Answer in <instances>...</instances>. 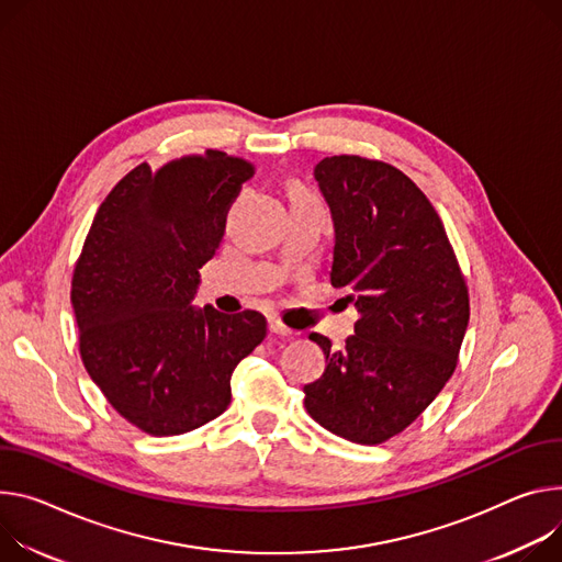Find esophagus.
<instances>
[{"mask_svg": "<svg viewBox=\"0 0 562 562\" xmlns=\"http://www.w3.org/2000/svg\"><path fill=\"white\" fill-rule=\"evenodd\" d=\"M269 331L271 334H278V336H291L293 331L289 327H284L278 318H269Z\"/></svg>", "mask_w": 562, "mask_h": 562, "instance_id": "esophagus-1", "label": "esophagus"}]
</instances>
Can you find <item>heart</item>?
Here are the masks:
<instances>
[{
	"instance_id": "1",
	"label": "heart",
	"mask_w": 562,
	"mask_h": 562,
	"mask_svg": "<svg viewBox=\"0 0 562 562\" xmlns=\"http://www.w3.org/2000/svg\"><path fill=\"white\" fill-rule=\"evenodd\" d=\"M300 196H310V194L304 192L302 188H297V186H295V188H291V199H300Z\"/></svg>"
}]
</instances>
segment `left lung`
<instances>
[{"label": "left lung", "mask_w": 562, "mask_h": 562, "mask_svg": "<svg viewBox=\"0 0 562 562\" xmlns=\"http://www.w3.org/2000/svg\"><path fill=\"white\" fill-rule=\"evenodd\" d=\"M314 177L334 220L331 284L361 318L345 347L312 334L323 376L304 407L353 443H381L411 426L454 372L469 327V289L428 196L394 166L327 157Z\"/></svg>", "instance_id": "8db88e82"}]
</instances>
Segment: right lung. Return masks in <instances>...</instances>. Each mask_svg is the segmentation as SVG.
I'll return each instance as SVG.
<instances>
[{
	"mask_svg": "<svg viewBox=\"0 0 562 562\" xmlns=\"http://www.w3.org/2000/svg\"><path fill=\"white\" fill-rule=\"evenodd\" d=\"M252 166L206 149L125 175L100 203L71 280L80 356L114 411L168 437L220 417L231 376L267 336L258 312L192 307L199 269Z\"/></svg>",
	"mask_w": 562,
	"mask_h": 562,
	"instance_id": "right-lung-1",
	"label": "right lung"
}]
</instances>
